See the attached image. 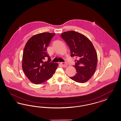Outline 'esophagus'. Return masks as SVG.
<instances>
[{
	"label": "esophagus",
	"mask_w": 121,
	"mask_h": 121,
	"mask_svg": "<svg viewBox=\"0 0 121 121\" xmlns=\"http://www.w3.org/2000/svg\"><path fill=\"white\" fill-rule=\"evenodd\" d=\"M60 65L62 66V67H66L67 66V64L66 62H62L60 63Z\"/></svg>",
	"instance_id": "esophagus-1"
}]
</instances>
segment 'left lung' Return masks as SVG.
Masks as SVG:
<instances>
[{"label":"left lung","mask_w":121,"mask_h":121,"mask_svg":"<svg viewBox=\"0 0 121 121\" xmlns=\"http://www.w3.org/2000/svg\"><path fill=\"white\" fill-rule=\"evenodd\" d=\"M61 37L70 48L71 57H75V65L73 66L76 73L72 80L85 83L91 78L96 69L98 57L91 42L84 35L73 30L62 33Z\"/></svg>","instance_id":"8db88e82"}]
</instances>
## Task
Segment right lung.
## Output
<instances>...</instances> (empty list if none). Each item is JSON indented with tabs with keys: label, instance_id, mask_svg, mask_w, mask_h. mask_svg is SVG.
Masks as SVG:
<instances>
[{
	"label": "right lung",
	"instance_id": "right-lung-1",
	"mask_svg": "<svg viewBox=\"0 0 121 121\" xmlns=\"http://www.w3.org/2000/svg\"><path fill=\"white\" fill-rule=\"evenodd\" d=\"M54 33L38 34L26 42L23 52L22 68L30 82L39 84L51 78L55 73L58 64L50 62L47 49ZM48 61L44 62L45 58Z\"/></svg>",
	"mask_w": 121,
	"mask_h": 121
}]
</instances>
